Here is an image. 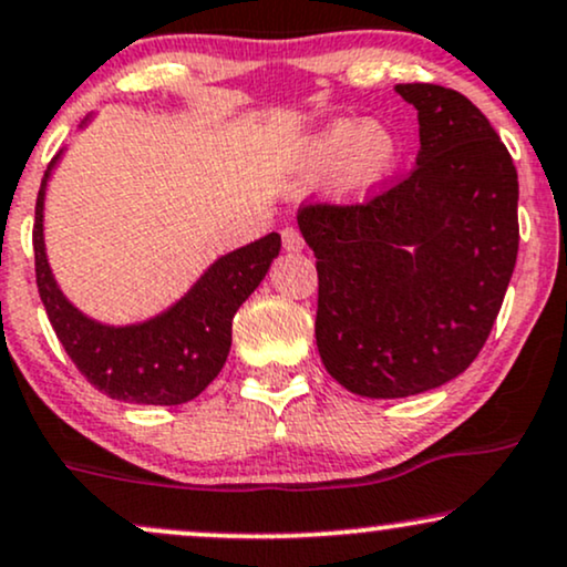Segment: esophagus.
Segmentation results:
<instances>
[{"instance_id":"esophagus-1","label":"esophagus","mask_w":567,"mask_h":567,"mask_svg":"<svg viewBox=\"0 0 567 567\" xmlns=\"http://www.w3.org/2000/svg\"><path fill=\"white\" fill-rule=\"evenodd\" d=\"M282 248L288 250V254H298V250H303L301 231H298L296 227H285L282 229Z\"/></svg>"}]
</instances>
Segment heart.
Here are the masks:
<instances>
[{
	"label": "heart",
	"instance_id": "heart-1",
	"mask_svg": "<svg viewBox=\"0 0 567 567\" xmlns=\"http://www.w3.org/2000/svg\"><path fill=\"white\" fill-rule=\"evenodd\" d=\"M399 163V140L383 124L338 118L317 132L303 150V168L311 179L338 172L349 193H367Z\"/></svg>",
	"mask_w": 567,
	"mask_h": 567
}]
</instances>
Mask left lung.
<instances>
[{
	"label": "left lung",
	"instance_id": "8db88e82",
	"mask_svg": "<svg viewBox=\"0 0 567 567\" xmlns=\"http://www.w3.org/2000/svg\"><path fill=\"white\" fill-rule=\"evenodd\" d=\"M417 107L420 153L404 179L359 203H303L317 256V349L346 391L404 399L473 364L517 261V172L465 94L399 84Z\"/></svg>",
	"mask_w": 567,
	"mask_h": 567
}]
</instances>
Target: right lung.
<instances>
[{
	"instance_id": "add662e5",
	"label": "right lung",
	"mask_w": 567,
	"mask_h": 567,
	"mask_svg": "<svg viewBox=\"0 0 567 567\" xmlns=\"http://www.w3.org/2000/svg\"><path fill=\"white\" fill-rule=\"evenodd\" d=\"M47 176L50 172L39 187L33 221L37 288L54 336L76 370L97 391L128 404L174 406L200 395L227 361L231 319L279 254L282 240L277 231L218 258L161 317L132 327H105L73 309L54 285L42 235Z\"/></svg>"
}]
</instances>
